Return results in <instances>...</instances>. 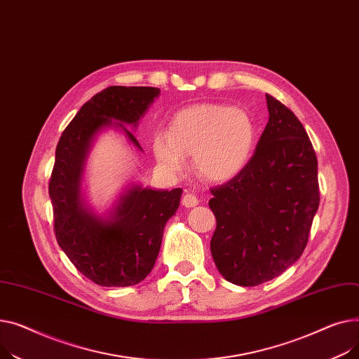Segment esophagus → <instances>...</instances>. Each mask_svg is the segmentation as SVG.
<instances>
[{"label":"esophagus","instance_id":"obj_1","mask_svg":"<svg viewBox=\"0 0 359 359\" xmlns=\"http://www.w3.org/2000/svg\"><path fill=\"white\" fill-rule=\"evenodd\" d=\"M197 204H198V198H197L193 193H187V194L182 197V205L187 207V208L196 207Z\"/></svg>","mask_w":359,"mask_h":359}]
</instances>
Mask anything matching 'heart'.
Here are the masks:
<instances>
[{
  "instance_id": "obj_1",
  "label": "heart",
  "mask_w": 359,
  "mask_h": 359,
  "mask_svg": "<svg viewBox=\"0 0 359 359\" xmlns=\"http://www.w3.org/2000/svg\"><path fill=\"white\" fill-rule=\"evenodd\" d=\"M254 143V123L243 110L196 104L172 116L168 137H155L154 154L163 170L172 174L182 170L184 158L194 156L201 178L226 182L245 170Z\"/></svg>"
}]
</instances>
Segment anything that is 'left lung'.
<instances>
[{
	"label": "left lung",
	"instance_id": "obj_1",
	"mask_svg": "<svg viewBox=\"0 0 359 359\" xmlns=\"http://www.w3.org/2000/svg\"><path fill=\"white\" fill-rule=\"evenodd\" d=\"M269 120L245 170L212 188L217 226L210 250L242 287L276 278L306 249L320 193L318 158L300 120L266 94Z\"/></svg>",
	"mask_w": 359,
	"mask_h": 359
}]
</instances>
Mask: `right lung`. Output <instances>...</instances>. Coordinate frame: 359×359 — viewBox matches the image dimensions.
Here are the masks:
<instances>
[{
	"instance_id": "1",
	"label": "right lung",
	"mask_w": 359,
	"mask_h": 359,
	"mask_svg": "<svg viewBox=\"0 0 359 359\" xmlns=\"http://www.w3.org/2000/svg\"><path fill=\"white\" fill-rule=\"evenodd\" d=\"M159 91L154 87L117 86L102 90L82 105L56 146L49 181L55 236L82 276L102 287L135 285L149 276L159 254L163 227L178 210L182 189L132 187L121 196L111 217L102 219L82 204V166L94 136L109 126L123 129L142 151L123 123L136 126Z\"/></svg>"
}]
</instances>
